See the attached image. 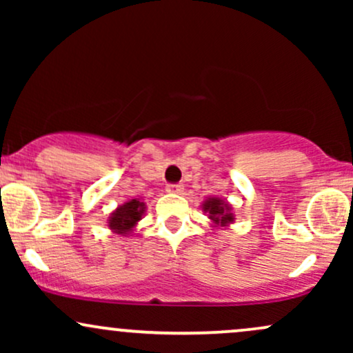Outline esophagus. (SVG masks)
<instances>
[{
	"label": "esophagus",
	"instance_id": "esophagus-1",
	"mask_svg": "<svg viewBox=\"0 0 353 353\" xmlns=\"http://www.w3.org/2000/svg\"><path fill=\"white\" fill-rule=\"evenodd\" d=\"M168 192H176L179 194L182 192V189H184V184H181V182H176V184H168Z\"/></svg>",
	"mask_w": 353,
	"mask_h": 353
}]
</instances>
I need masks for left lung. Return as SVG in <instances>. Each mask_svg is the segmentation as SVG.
<instances>
[{"instance_id":"left-lung-1","label":"left lung","mask_w":353,"mask_h":353,"mask_svg":"<svg viewBox=\"0 0 353 353\" xmlns=\"http://www.w3.org/2000/svg\"><path fill=\"white\" fill-rule=\"evenodd\" d=\"M204 210L209 212V217L217 224L225 225L232 221V214L229 212V205L221 199H209L204 202Z\"/></svg>"}]
</instances>
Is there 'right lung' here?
Instances as JSON below:
<instances>
[{
    "instance_id": "1",
    "label": "right lung",
    "mask_w": 353,
    "mask_h": 353,
    "mask_svg": "<svg viewBox=\"0 0 353 353\" xmlns=\"http://www.w3.org/2000/svg\"><path fill=\"white\" fill-rule=\"evenodd\" d=\"M144 209H145L144 202L137 199L125 202L124 205H119V208L112 212L111 221H109V228L119 234L129 232V230L134 228L136 222L143 217Z\"/></svg>"
}]
</instances>
